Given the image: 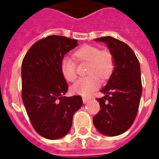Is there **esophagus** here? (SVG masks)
Returning <instances> with one entry per match:
<instances>
[{
	"label": "esophagus",
	"mask_w": 159,
	"mask_h": 159,
	"mask_svg": "<svg viewBox=\"0 0 159 159\" xmlns=\"http://www.w3.org/2000/svg\"><path fill=\"white\" fill-rule=\"evenodd\" d=\"M90 100V98H87V97H83L82 98V101H83L84 104H86L87 102Z\"/></svg>",
	"instance_id": "1"
}]
</instances>
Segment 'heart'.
Returning a JSON list of instances; mask_svg holds the SVG:
<instances>
[{
    "instance_id": "obj_1",
    "label": "heart",
    "mask_w": 159,
    "mask_h": 159,
    "mask_svg": "<svg viewBox=\"0 0 159 159\" xmlns=\"http://www.w3.org/2000/svg\"><path fill=\"white\" fill-rule=\"evenodd\" d=\"M75 56L82 61L88 62L90 74L86 77L77 80L71 87L73 94L88 96L100 86V79L109 77L113 70V58L107 50H100L93 46L85 45L75 52ZM60 69L63 77L68 82H73L77 78L75 64L71 59L65 57L62 59Z\"/></svg>"
}]
</instances>
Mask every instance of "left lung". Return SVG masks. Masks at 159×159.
<instances>
[{
    "mask_svg": "<svg viewBox=\"0 0 159 159\" xmlns=\"http://www.w3.org/2000/svg\"><path fill=\"white\" fill-rule=\"evenodd\" d=\"M95 41L106 44L114 68L100 90L105 95L97 99L101 110L93 117V123L103 135L116 136L131 127L137 114L142 93L140 63L131 47L119 40L103 37Z\"/></svg>",
    "mask_w": 159,
    "mask_h": 159,
    "instance_id": "1",
    "label": "left lung"
}]
</instances>
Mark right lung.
<instances>
[{"instance_id": "1", "label": "right lung", "mask_w": 159, "mask_h": 159, "mask_svg": "<svg viewBox=\"0 0 159 159\" xmlns=\"http://www.w3.org/2000/svg\"><path fill=\"white\" fill-rule=\"evenodd\" d=\"M77 41L49 36L33 44L22 63V98L35 131L57 140L70 131L74 113L82 107L79 95L64 96L68 89L60 69L64 55Z\"/></svg>"}]
</instances>
